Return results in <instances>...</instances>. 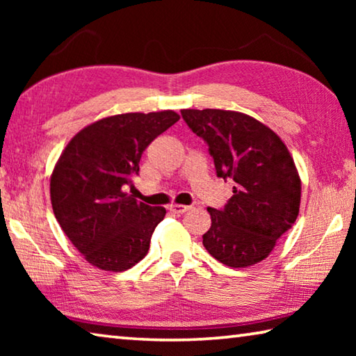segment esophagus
<instances>
[{
  "label": "esophagus",
  "instance_id": "obj_1",
  "mask_svg": "<svg viewBox=\"0 0 356 356\" xmlns=\"http://www.w3.org/2000/svg\"><path fill=\"white\" fill-rule=\"evenodd\" d=\"M168 209H170V212H172V213H185L190 210V207L184 206V204H171Z\"/></svg>",
  "mask_w": 356,
  "mask_h": 356
}]
</instances>
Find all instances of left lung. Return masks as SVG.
Masks as SVG:
<instances>
[{"instance_id": "obj_1", "label": "left lung", "mask_w": 356, "mask_h": 356, "mask_svg": "<svg viewBox=\"0 0 356 356\" xmlns=\"http://www.w3.org/2000/svg\"><path fill=\"white\" fill-rule=\"evenodd\" d=\"M180 113L209 144L216 176L234 182L225 209H207L212 225L202 245L227 267L264 261L300 212L301 179L287 146L245 113L210 108Z\"/></svg>"}]
</instances>
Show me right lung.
I'll use <instances>...</instances> for the list:
<instances>
[{
    "instance_id": "1",
    "label": "right lung",
    "mask_w": 356,
    "mask_h": 356,
    "mask_svg": "<svg viewBox=\"0 0 356 356\" xmlns=\"http://www.w3.org/2000/svg\"><path fill=\"white\" fill-rule=\"evenodd\" d=\"M179 119L172 110L108 116L81 129L59 155L50 177L53 213L94 267L124 272L147 254L166 209L138 202L125 188L146 147Z\"/></svg>"
}]
</instances>
